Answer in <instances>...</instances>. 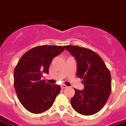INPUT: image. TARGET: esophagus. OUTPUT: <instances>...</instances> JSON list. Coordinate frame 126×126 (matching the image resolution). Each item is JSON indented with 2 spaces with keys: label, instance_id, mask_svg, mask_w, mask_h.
I'll return each instance as SVG.
<instances>
[{
  "label": "esophagus",
  "instance_id": "1",
  "mask_svg": "<svg viewBox=\"0 0 126 126\" xmlns=\"http://www.w3.org/2000/svg\"><path fill=\"white\" fill-rule=\"evenodd\" d=\"M61 89H65V88H67V86H66L65 84H61Z\"/></svg>",
  "mask_w": 126,
  "mask_h": 126
}]
</instances>
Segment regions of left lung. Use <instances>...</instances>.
Returning <instances> with one entry per match:
<instances>
[{
	"mask_svg": "<svg viewBox=\"0 0 126 126\" xmlns=\"http://www.w3.org/2000/svg\"><path fill=\"white\" fill-rule=\"evenodd\" d=\"M65 50L75 58L76 76L82 79L84 89H74L71 105L83 115H91L105 105L111 91V76L102 58L95 52L76 46H65Z\"/></svg>",
	"mask_w": 126,
	"mask_h": 126,
	"instance_id": "1",
	"label": "left lung"
}]
</instances>
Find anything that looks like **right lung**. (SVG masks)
<instances>
[{
  "label": "right lung",
  "instance_id": "right-lung-1",
  "mask_svg": "<svg viewBox=\"0 0 126 126\" xmlns=\"http://www.w3.org/2000/svg\"><path fill=\"white\" fill-rule=\"evenodd\" d=\"M63 46H41L22 55L14 69V87L24 107L32 113H41L52 106L61 87L46 82L41 78L48 74L54 57L64 51Z\"/></svg>",
  "mask_w": 126,
  "mask_h": 126
}]
</instances>
